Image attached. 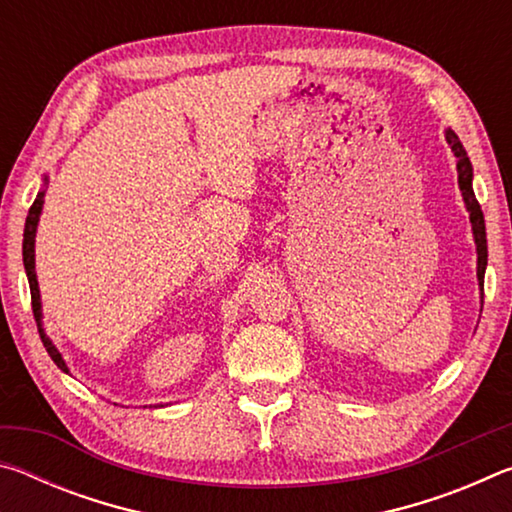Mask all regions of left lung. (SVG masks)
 <instances>
[{
    "label": "left lung",
    "instance_id": "left-lung-1",
    "mask_svg": "<svg viewBox=\"0 0 512 512\" xmlns=\"http://www.w3.org/2000/svg\"><path fill=\"white\" fill-rule=\"evenodd\" d=\"M447 142L452 146V151L456 155V169H458V187L463 192V201L467 205V212H470V221H472V230H474V241H476V253H479V266H476V275H479L481 282V291H483V275H485V264H488V244H485V221H483V212L481 205L476 201L474 189H472V164L467 153L463 149L461 140L454 131H447Z\"/></svg>",
    "mask_w": 512,
    "mask_h": 512
}]
</instances>
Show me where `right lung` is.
Wrapping results in <instances>:
<instances>
[{"label":"right lung","instance_id":"add662e5","mask_svg":"<svg viewBox=\"0 0 512 512\" xmlns=\"http://www.w3.org/2000/svg\"><path fill=\"white\" fill-rule=\"evenodd\" d=\"M42 198H45V192H40L36 196V201L29 207V216H27V223H24V241H22V259H24V268H27V277H29V287H31V307H33V318H36L38 323V332H40V339L42 345H45L49 357L54 359L56 366L60 370L67 372V366L63 357H60V352L56 350V345L47 339L45 329L40 325V318H42V311H40V291H38V280H36V255H33V244H36V228H38V219H40V210H42Z\"/></svg>","mask_w":512,"mask_h":512}]
</instances>
